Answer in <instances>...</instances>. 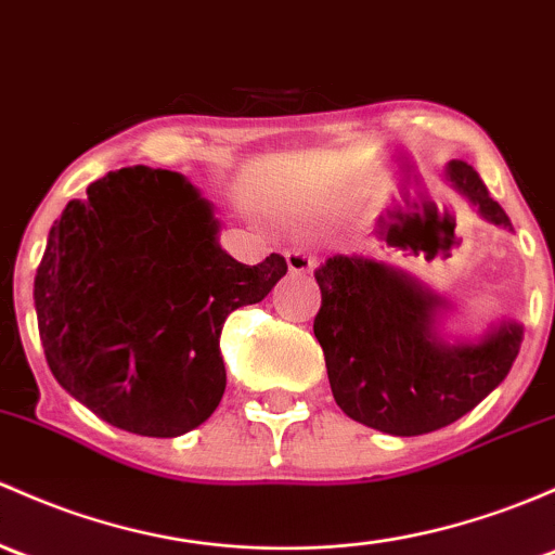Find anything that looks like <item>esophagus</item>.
Masks as SVG:
<instances>
[{
  "label": "esophagus",
  "mask_w": 555,
  "mask_h": 555,
  "mask_svg": "<svg viewBox=\"0 0 555 555\" xmlns=\"http://www.w3.org/2000/svg\"><path fill=\"white\" fill-rule=\"evenodd\" d=\"M284 258H287V266L293 273H311L313 268H317V258H311V255L302 253V249H289Z\"/></svg>",
  "instance_id": "34e87169"
}]
</instances>
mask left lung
<instances>
[{"instance_id":"left-lung-1","label":"left lung","mask_w":555,"mask_h":555,"mask_svg":"<svg viewBox=\"0 0 555 555\" xmlns=\"http://www.w3.org/2000/svg\"><path fill=\"white\" fill-rule=\"evenodd\" d=\"M441 180L478 218L513 231L478 172L449 162ZM322 308L313 335L324 351L337 406L390 436H423L468 415L516 361L524 326L489 324L483 335H444L452 302L415 276L364 255H332L317 268Z\"/></svg>"}]
</instances>
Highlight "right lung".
I'll return each instance as SVG.
<instances>
[{
  "label": "right lung",
  "instance_id": "add662e5",
  "mask_svg": "<svg viewBox=\"0 0 555 555\" xmlns=\"http://www.w3.org/2000/svg\"><path fill=\"white\" fill-rule=\"evenodd\" d=\"M215 204L180 172L135 165L90 183L47 236L34 279L55 380L98 417L175 439L218 410L220 332L276 287L287 262L233 260Z\"/></svg>",
  "mask_w": 555,
  "mask_h": 555
}]
</instances>
